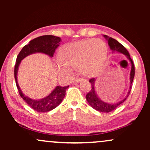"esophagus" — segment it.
<instances>
[{
    "label": "esophagus",
    "mask_w": 150,
    "mask_h": 150,
    "mask_svg": "<svg viewBox=\"0 0 150 150\" xmlns=\"http://www.w3.org/2000/svg\"><path fill=\"white\" fill-rule=\"evenodd\" d=\"M84 79H82V78H76L75 79L73 80V83H79V82H81L82 81H83Z\"/></svg>",
    "instance_id": "obj_1"
}]
</instances>
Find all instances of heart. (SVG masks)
Listing matches in <instances>:
<instances>
[{
  "instance_id": "obj_1",
  "label": "heart",
  "mask_w": 150,
  "mask_h": 150,
  "mask_svg": "<svg viewBox=\"0 0 150 150\" xmlns=\"http://www.w3.org/2000/svg\"><path fill=\"white\" fill-rule=\"evenodd\" d=\"M107 57V47L101 40L89 39L70 44L59 54L58 67L67 71L68 67H79L83 75L94 76L101 70Z\"/></svg>"
}]
</instances>
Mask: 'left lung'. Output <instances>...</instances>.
I'll list each match as a JSON object with an SVG mask.
<instances>
[{
    "instance_id": "left-lung-1",
    "label": "left lung",
    "mask_w": 150,
    "mask_h": 150,
    "mask_svg": "<svg viewBox=\"0 0 150 150\" xmlns=\"http://www.w3.org/2000/svg\"><path fill=\"white\" fill-rule=\"evenodd\" d=\"M104 38L106 39V40L108 41V46H110V48L113 51H117V52H119L120 53H122L126 55L129 60H130L131 63V71H130V89H129L128 95L126 98H124V100H122V101L117 102V103L114 104H109L107 103V102H105L102 101L98 98L97 94L96 93L95 91V87H94V85H95V82H96V79L95 78H92L89 80L90 83L91 85V89L89 91L87 95H86V100H87V102H89L90 106H91L92 108H94V109L98 110L100 112H111L112 110H115L118 106H120L121 104H122L123 102H124L125 100H126V98H128L129 94L130 93L131 89H132V83L133 82V79H134V63L131 59L130 56V54L128 52V50H126V48L125 47L120 44V42H118L115 39L112 38H109V37L107 35H104Z\"/></svg>"
}]
</instances>
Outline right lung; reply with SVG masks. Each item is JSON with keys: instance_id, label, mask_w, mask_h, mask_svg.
<instances>
[{"instance_id": "obj_1", "label": "right lung", "mask_w": 150, "mask_h": 150, "mask_svg": "<svg viewBox=\"0 0 150 150\" xmlns=\"http://www.w3.org/2000/svg\"><path fill=\"white\" fill-rule=\"evenodd\" d=\"M61 42V38L54 35H43L35 38L30 41L27 45H25L18 54L16 63L14 68V76H15L16 83L17 86L18 92L20 96L26 102L30 107L38 112H45L50 111L59 106L62 102L65 96L66 89L69 86L66 87H61L57 86L56 88L51 92L46 98L40 100H33L26 97L22 93L21 89H20L17 81V73L20 63L21 61L28 55L33 53L42 52L48 54L50 57H53L56 48L59 46Z\"/></svg>"}]
</instances>
